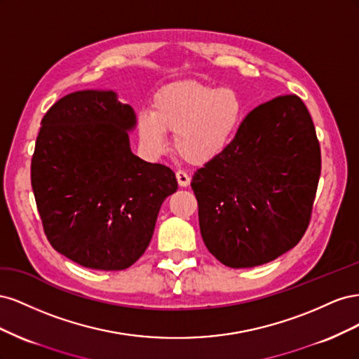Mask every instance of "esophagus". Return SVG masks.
Listing matches in <instances>:
<instances>
[{"label": "esophagus", "instance_id": "obj_1", "mask_svg": "<svg viewBox=\"0 0 359 359\" xmlns=\"http://www.w3.org/2000/svg\"><path fill=\"white\" fill-rule=\"evenodd\" d=\"M177 180H178V184H180L181 187L190 186V181H191V178H190L184 170H178V172H177Z\"/></svg>", "mask_w": 359, "mask_h": 359}]
</instances>
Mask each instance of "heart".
Returning a JSON list of instances; mask_svg holds the SVG:
<instances>
[{
  "mask_svg": "<svg viewBox=\"0 0 359 359\" xmlns=\"http://www.w3.org/2000/svg\"><path fill=\"white\" fill-rule=\"evenodd\" d=\"M244 115L245 106L235 88L180 81L154 94L151 112L139 114L137 135L148 154L160 156L168 149L170 132L184 160L205 163L229 147Z\"/></svg>",
  "mask_w": 359,
  "mask_h": 359,
  "instance_id": "heart-1",
  "label": "heart"
}]
</instances>
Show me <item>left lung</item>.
<instances>
[{
  "label": "left lung",
  "mask_w": 359,
  "mask_h": 359,
  "mask_svg": "<svg viewBox=\"0 0 359 359\" xmlns=\"http://www.w3.org/2000/svg\"><path fill=\"white\" fill-rule=\"evenodd\" d=\"M319 177V140L299 97L257 106L229 147L193 175L206 248L231 268L285 255L307 231Z\"/></svg>",
  "instance_id": "8db88e82"
}]
</instances>
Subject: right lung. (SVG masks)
Masks as SVG:
<instances>
[{
	"instance_id": "obj_1",
	"label": "right lung",
	"mask_w": 359,
	"mask_h": 359,
	"mask_svg": "<svg viewBox=\"0 0 359 359\" xmlns=\"http://www.w3.org/2000/svg\"><path fill=\"white\" fill-rule=\"evenodd\" d=\"M136 114L112 90L62 97L41 119L31 186L58 253L85 268L119 271L145 253L161 203L178 190L168 166L132 153Z\"/></svg>"
}]
</instances>
